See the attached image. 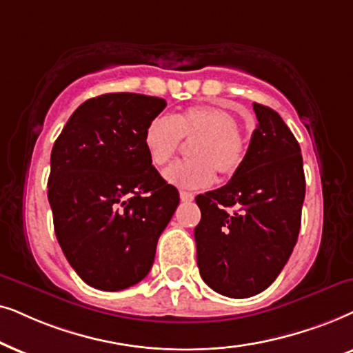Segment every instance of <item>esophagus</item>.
Segmentation results:
<instances>
[{"label":"esophagus","mask_w":353,"mask_h":353,"mask_svg":"<svg viewBox=\"0 0 353 353\" xmlns=\"http://www.w3.org/2000/svg\"><path fill=\"white\" fill-rule=\"evenodd\" d=\"M194 199L195 196H194V194H190V192H184V190L181 192V200L185 201V203L187 201H194Z\"/></svg>","instance_id":"esophagus-1"}]
</instances>
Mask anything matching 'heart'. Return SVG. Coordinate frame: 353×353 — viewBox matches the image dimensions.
<instances>
[{
  "label": "heart",
  "instance_id": "b5f03b06",
  "mask_svg": "<svg viewBox=\"0 0 353 353\" xmlns=\"http://www.w3.org/2000/svg\"><path fill=\"white\" fill-rule=\"evenodd\" d=\"M192 145L189 161H177L164 169L168 184L179 189L199 190L211 185L216 171L223 177H232L242 168L247 147L239 121L224 108L190 106L174 117L157 116L150 121L143 134V143L154 166L171 161L182 143Z\"/></svg>",
  "mask_w": 353,
  "mask_h": 353
}]
</instances>
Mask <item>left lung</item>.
Instances as JSON below:
<instances>
[{"label": "left lung", "mask_w": 353, "mask_h": 353, "mask_svg": "<svg viewBox=\"0 0 353 353\" xmlns=\"http://www.w3.org/2000/svg\"><path fill=\"white\" fill-rule=\"evenodd\" d=\"M253 111L258 124L242 168L225 185L195 199L201 279L232 299L252 297L274 283L297 243L305 199L294 134L271 108L253 103Z\"/></svg>", "instance_id": "obj_1"}]
</instances>
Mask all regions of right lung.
Returning a JSON list of instances; mask_svg holds the SVG:
<instances>
[{
	"instance_id": "1",
	"label": "right lung",
	"mask_w": 353,
	"mask_h": 353,
	"mask_svg": "<svg viewBox=\"0 0 353 353\" xmlns=\"http://www.w3.org/2000/svg\"><path fill=\"white\" fill-rule=\"evenodd\" d=\"M163 98L106 93L82 103L51 150L54 232L83 283L122 290L152 270L179 192L150 161L143 134Z\"/></svg>"
}]
</instances>
